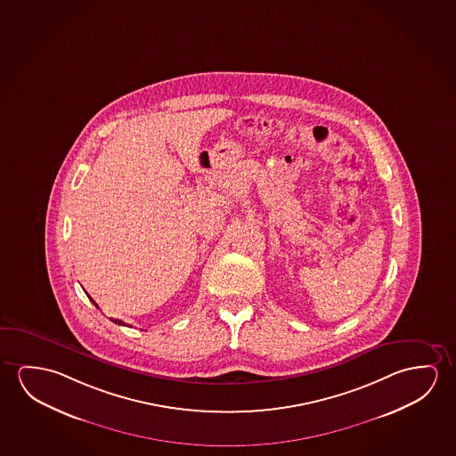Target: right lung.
<instances>
[{"instance_id":"add662e5","label":"right lung","mask_w":456,"mask_h":456,"mask_svg":"<svg viewBox=\"0 0 456 456\" xmlns=\"http://www.w3.org/2000/svg\"><path fill=\"white\" fill-rule=\"evenodd\" d=\"M88 298H90V300H92V302H93L92 297H88ZM93 303H94V302H93ZM94 306H96V308H98V305H96V303H94ZM110 321H112V322L118 323V325H126V323L123 322V321H118V319H110Z\"/></svg>"}]
</instances>
